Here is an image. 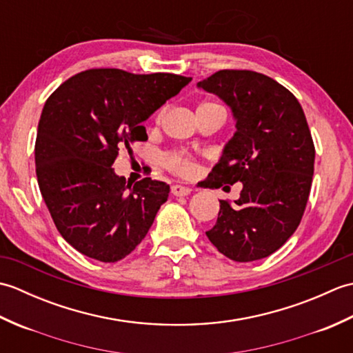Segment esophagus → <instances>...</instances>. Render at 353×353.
Here are the masks:
<instances>
[{
  "instance_id": "1",
  "label": "esophagus",
  "mask_w": 353,
  "mask_h": 353,
  "mask_svg": "<svg viewBox=\"0 0 353 353\" xmlns=\"http://www.w3.org/2000/svg\"><path fill=\"white\" fill-rule=\"evenodd\" d=\"M191 191H192L191 186H185V185H172L171 186V192L174 194L176 197L188 196V194H191Z\"/></svg>"
}]
</instances>
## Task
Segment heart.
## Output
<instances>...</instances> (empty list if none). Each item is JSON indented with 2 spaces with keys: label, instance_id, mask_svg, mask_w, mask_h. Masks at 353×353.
<instances>
[{
  "label": "heart",
  "instance_id": "1",
  "mask_svg": "<svg viewBox=\"0 0 353 353\" xmlns=\"http://www.w3.org/2000/svg\"><path fill=\"white\" fill-rule=\"evenodd\" d=\"M168 167L182 176H188L196 170V165H194L188 157H185L182 154H171L168 157Z\"/></svg>",
  "mask_w": 353,
  "mask_h": 353
}]
</instances>
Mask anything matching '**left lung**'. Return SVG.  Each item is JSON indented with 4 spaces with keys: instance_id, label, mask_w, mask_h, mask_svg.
<instances>
[{
    "instance_id": "1",
    "label": "left lung",
    "mask_w": 353,
    "mask_h": 353,
    "mask_svg": "<svg viewBox=\"0 0 353 353\" xmlns=\"http://www.w3.org/2000/svg\"><path fill=\"white\" fill-rule=\"evenodd\" d=\"M197 88L228 104L236 129L205 188L243 183L234 203L220 200L206 235L232 261L267 258L294 234L310 197L316 150L303 109L287 88L254 71L223 70Z\"/></svg>"
}]
</instances>
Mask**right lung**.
Wrapping results in <instances>:
<instances>
[{
    "mask_svg": "<svg viewBox=\"0 0 353 353\" xmlns=\"http://www.w3.org/2000/svg\"><path fill=\"white\" fill-rule=\"evenodd\" d=\"M191 77L88 70L45 101L34 145L36 176L57 230L74 249L101 262L134 250L167 201L170 185H134L112 168L121 148L145 141L142 123Z\"/></svg>",
    "mask_w": 353,
    "mask_h": 353,
    "instance_id": "add662e5",
    "label": "right lung"
}]
</instances>
